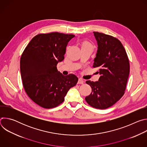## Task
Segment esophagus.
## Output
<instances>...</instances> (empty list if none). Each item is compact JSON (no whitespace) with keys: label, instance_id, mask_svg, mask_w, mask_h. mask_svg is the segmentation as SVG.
Instances as JSON below:
<instances>
[{"label":"esophagus","instance_id":"1","mask_svg":"<svg viewBox=\"0 0 147 147\" xmlns=\"http://www.w3.org/2000/svg\"><path fill=\"white\" fill-rule=\"evenodd\" d=\"M84 80L82 78H79L78 79V84H84Z\"/></svg>","mask_w":147,"mask_h":147}]
</instances>
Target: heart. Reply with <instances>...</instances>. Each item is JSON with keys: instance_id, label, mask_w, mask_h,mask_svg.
Listing matches in <instances>:
<instances>
[{"instance_id": "1", "label": "heart", "mask_w": 147, "mask_h": 147, "mask_svg": "<svg viewBox=\"0 0 147 147\" xmlns=\"http://www.w3.org/2000/svg\"><path fill=\"white\" fill-rule=\"evenodd\" d=\"M82 47H91L92 48V45L88 42H84L82 44Z\"/></svg>"}]
</instances>
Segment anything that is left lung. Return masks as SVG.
Returning a JSON list of instances; mask_svg holds the SVG:
<instances>
[{"instance_id":"left-lung-1","label":"left lung","mask_w":147,"mask_h":147,"mask_svg":"<svg viewBox=\"0 0 147 147\" xmlns=\"http://www.w3.org/2000/svg\"><path fill=\"white\" fill-rule=\"evenodd\" d=\"M98 51L93 67H98L100 77L98 81H87L92 92L85 99L90 105L107 109L124 95L130 73V63L121 42L113 36L94 32Z\"/></svg>"}]
</instances>
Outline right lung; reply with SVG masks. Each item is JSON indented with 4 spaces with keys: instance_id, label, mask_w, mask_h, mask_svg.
Returning a JSON list of instances; mask_svg holds the SVG:
<instances>
[{
    "instance_id": "1",
    "label": "right lung",
    "mask_w": 147,
    "mask_h": 147,
    "mask_svg": "<svg viewBox=\"0 0 147 147\" xmlns=\"http://www.w3.org/2000/svg\"><path fill=\"white\" fill-rule=\"evenodd\" d=\"M74 36L57 32L38 34L21 56L20 71L24 90L41 107L50 109L59 106L78 82L76 75L63 76L56 67L58 62L63 60L68 42Z\"/></svg>"
}]
</instances>
